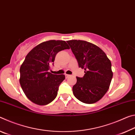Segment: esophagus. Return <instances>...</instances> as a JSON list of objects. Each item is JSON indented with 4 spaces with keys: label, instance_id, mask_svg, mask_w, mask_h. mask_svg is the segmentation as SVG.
I'll list each match as a JSON object with an SVG mask.
<instances>
[{
    "label": "esophagus",
    "instance_id": "obj_1",
    "mask_svg": "<svg viewBox=\"0 0 135 135\" xmlns=\"http://www.w3.org/2000/svg\"><path fill=\"white\" fill-rule=\"evenodd\" d=\"M71 76L69 74H65V77L66 78H68V77H70Z\"/></svg>",
    "mask_w": 135,
    "mask_h": 135
}]
</instances>
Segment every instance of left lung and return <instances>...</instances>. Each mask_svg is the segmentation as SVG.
<instances>
[{
  "label": "left lung",
  "instance_id": "1",
  "mask_svg": "<svg viewBox=\"0 0 135 135\" xmlns=\"http://www.w3.org/2000/svg\"><path fill=\"white\" fill-rule=\"evenodd\" d=\"M67 42L79 67L85 70L83 77H76L73 94L83 103H95L104 97L110 85L113 76L111 61L101 49L92 43L80 40Z\"/></svg>",
  "mask_w": 135,
  "mask_h": 135
}]
</instances>
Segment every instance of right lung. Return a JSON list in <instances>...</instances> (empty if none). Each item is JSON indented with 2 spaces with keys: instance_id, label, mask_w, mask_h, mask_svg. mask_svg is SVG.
<instances>
[{
  "instance_id": "1",
  "label": "right lung",
  "mask_w": 135,
  "mask_h": 135,
  "mask_svg": "<svg viewBox=\"0 0 135 135\" xmlns=\"http://www.w3.org/2000/svg\"><path fill=\"white\" fill-rule=\"evenodd\" d=\"M70 49L62 40H49L36 46L27 54L20 67V83L28 99L45 105L55 99L59 86L65 79L64 74H53L51 69L56 55Z\"/></svg>"
}]
</instances>
